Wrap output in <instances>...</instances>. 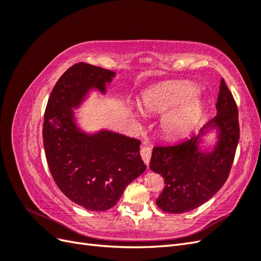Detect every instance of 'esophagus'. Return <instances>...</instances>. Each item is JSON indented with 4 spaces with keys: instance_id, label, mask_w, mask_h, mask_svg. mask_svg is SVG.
Instances as JSON below:
<instances>
[{
    "instance_id": "obj_1",
    "label": "esophagus",
    "mask_w": 261,
    "mask_h": 261,
    "mask_svg": "<svg viewBox=\"0 0 261 261\" xmlns=\"http://www.w3.org/2000/svg\"><path fill=\"white\" fill-rule=\"evenodd\" d=\"M140 155L141 158H143L144 162L149 165V162H150V158H151V148H150L149 146L145 145L141 147L140 149Z\"/></svg>"
}]
</instances>
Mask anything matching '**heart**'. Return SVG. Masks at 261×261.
Instances as JSON below:
<instances>
[{
  "mask_svg": "<svg viewBox=\"0 0 261 261\" xmlns=\"http://www.w3.org/2000/svg\"><path fill=\"white\" fill-rule=\"evenodd\" d=\"M196 89L189 85H174L149 93L141 101V108L151 113H160L165 110L181 105L163 120V129L169 135L185 133L200 112V102L194 97Z\"/></svg>",
  "mask_w": 261,
  "mask_h": 261,
  "instance_id": "heart-1",
  "label": "heart"
}]
</instances>
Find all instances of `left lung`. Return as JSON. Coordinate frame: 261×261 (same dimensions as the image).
I'll return each instance as SVG.
<instances>
[{
    "instance_id": "left-lung-1",
    "label": "left lung",
    "mask_w": 261,
    "mask_h": 261,
    "mask_svg": "<svg viewBox=\"0 0 261 261\" xmlns=\"http://www.w3.org/2000/svg\"><path fill=\"white\" fill-rule=\"evenodd\" d=\"M218 114L209 125L216 124L220 140L211 154H202L196 149L199 135L180 140L176 144L154 146L150 169L164 178V188L155 200L156 206L168 213H184L208 201L224 185L230 174L240 139L238 105L221 81L217 102Z\"/></svg>"
}]
</instances>
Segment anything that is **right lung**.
Returning a JSON list of instances; mask_svg holds the SVG:
<instances>
[{
    "label": "right lung",
    "mask_w": 261,
    "mask_h": 261,
    "mask_svg": "<svg viewBox=\"0 0 261 261\" xmlns=\"http://www.w3.org/2000/svg\"><path fill=\"white\" fill-rule=\"evenodd\" d=\"M114 74L76 63L53 87L44 112L42 137L51 175L68 199L90 211L114 207L126 186L147 168L138 139L111 132L87 136L73 120L72 108L92 88L106 92Z\"/></svg>",
    "instance_id": "right-lung-1"
}]
</instances>
